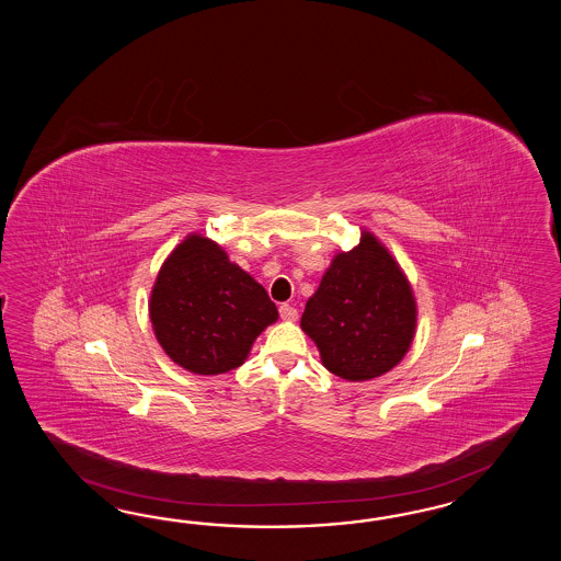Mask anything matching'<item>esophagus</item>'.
Masks as SVG:
<instances>
[{"label":"esophagus","instance_id":"esophagus-1","mask_svg":"<svg viewBox=\"0 0 561 561\" xmlns=\"http://www.w3.org/2000/svg\"><path fill=\"white\" fill-rule=\"evenodd\" d=\"M279 317H282L284 321H296V319H298V310H296L294 306L282 305L279 306Z\"/></svg>","mask_w":561,"mask_h":561}]
</instances>
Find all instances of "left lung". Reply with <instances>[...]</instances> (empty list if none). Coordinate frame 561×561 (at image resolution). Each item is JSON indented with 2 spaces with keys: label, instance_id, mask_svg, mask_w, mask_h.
<instances>
[{
  "label": "left lung",
  "instance_id": "obj_1",
  "mask_svg": "<svg viewBox=\"0 0 561 561\" xmlns=\"http://www.w3.org/2000/svg\"><path fill=\"white\" fill-rule=\"evenodd\" d=\"M415 323L417 306L405 273L378 238L362 232L357 247L331 261L300 327L329 373L362 382L403 359Z\"/></svg>",
  "mask_w": 561,
  "mask_h": 561
}]
</instances>
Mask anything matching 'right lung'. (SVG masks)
Returning <instances> with one entry per match:
<instances>
[{
	"label": "right lung",
	"instance_id": "right-lung-1",
	"mask_svg": "<svg viewBox=\"0 0 561 561\" xmlns=\"http://www.w3.org/2000/svg\"><path fill=\"white\" fill-rule=\"evenodd\" d=\"M156 340L188 373L238 368L277 308L255 279L202 234H188L164 261L150 296Z\"/></svg>",
	"mask_w": 561,
	"mask_h": 561
}]
</instances>
